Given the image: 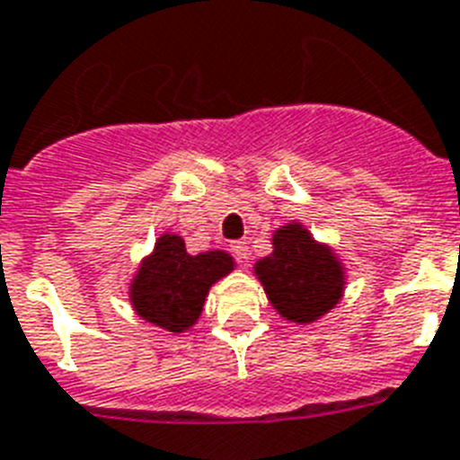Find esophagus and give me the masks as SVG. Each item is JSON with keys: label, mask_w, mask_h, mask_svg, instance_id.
Instances as JSON below:
<instances>
[{"label": "esophagus", "mask_w": 460, "mask_h": 460, "mask_svg": "<svg viewBox=\"0 0 460 460\" xmlns=\"http://www.w3.org/2000/svg\"><path fill=\"white\" fill-rule=\"evenodd\" d=\"M231 252L236 257L238 262H248L250 260V248L245 241H234L231 243Z\"/></svg>", "instance_id": "1"}]
</instances>
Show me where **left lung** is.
Returning a JSON list of instances; mask_svg holds the SVG:
<instances>
[{
	"mask_svg": "<svg viewBox=\"0 0 460 460\" xmlns=\"http://www.w3.org/2000/svg\"><path fill=\"white\" fill-rule=\"evenodd\" d=\"M255 271L279 314L297 323L326 314L342 293L338 260L297 224L276 231L274 255L260 260Z\"/></svg>",
	"mask_w": 460,
	"mask_h": 460,
	"instance_id": "obj_1",
	"label": "left lung"
}]
</instances>
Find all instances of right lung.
I'll return each mask as SVG.
<instances>
[{
  "instance_id": "obj_1",
  "label": "right lung",
  "mask_w": 460,
  "mask_h": 460,
  "mask_svg": "<svg viewBox=\"0 0 460 460\" xmlns=\"http://www.w3.org/2000/svg\"><path fill=\"white\" fill-rule=\"evenodd\" d=\"M234 269L226 252L189 255L184 241L165 234L132 283V305L155 326L181 333L200 316L212 283Z\"/></svg>"
}]
</instances>
